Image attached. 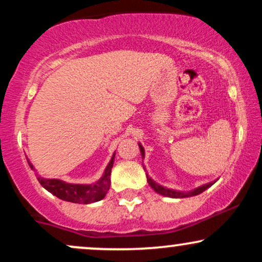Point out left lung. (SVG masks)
<instances>
[{
  "mask_svg": "<svg viewBox=\"0 0 262 262\" xmlns=\"http://www.w3.org/2000/svg\"><path fill=\"white\" fill-rule=\"evenodd\" d=\"M139 149H140V152H141V158L144 159V148L141 146V144H139ZM144 170H145V167H144ZM146 179H148V183L150 185V187L154 189L155 192H158L159 194H162V196H166V197H171V198H186V197H191V196H197V194L202 193L203 191H206L207 188H209L210 186L213 185L214 182H209V183H206V185L203 186H200V187L194 188L193 191H189V192H181V191H175V189H171V188H166L164 187V186L159 185V183H156L154 180L151 179V177H149L148 173H146Z\"/></svg>",
  "mask_w": 262,
  "mask_h": 262,
  "instance_id": "obj_1",
  "label": "left lung"
}]
</instances>
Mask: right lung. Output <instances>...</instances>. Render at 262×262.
Wrapping results in <instances>:
<instances>
[{
	"mask_svg": "<svg viewBox=\"0 0 262 262\" xmlns=\"http://www.w3.org/2000/svg\"><path fill=\"white\" fill-rule=\"evenodd\" d=\"M114 156H116V154H113L111 161L108 162L101 179L97 182L92 183V185H79V183L76 185V183H68L56 179H44L41 176H38V181L47 191H49L50 193H53L54 196L62 201L82 204L97 202V201L103 200L107 191L110 189L111 170L113 167ZM28 164L32 170H35L29 160Z\"/></svg>",
	"mask_w": 262,
	"mask_h": 262,
	"instance_id": "add662e5",
	"label": "right lung"
}]
</instances>
